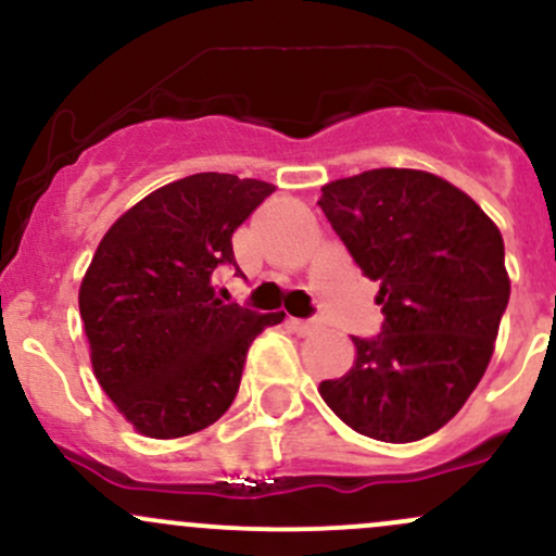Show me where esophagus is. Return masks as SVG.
Masks as SVG:
<instances>
[{
  "mask_svg": "<svg viewBox=\"0 0 556 556\" xmlns=\"http://www.w3.org/2000/svg\"><path fill=\"white\" fill-rule=\"evenodd\" d=\"M286 324H289L291 331H296V333H313V331H318V324H315V320L289 318V320H286Z\"/></svg>",
  "mask_w": 556,
  "mask_h": 556,
  "instance_id": "obj_1",
  "label": "esophagus"
}]
</instances>
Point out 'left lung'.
<instances>
[{
	"mask_svg": "<svg viewBox=\"0 0 556 556\" xmlns=\"http://www.w3.org/2000/svg\"><path fill=\"white\" fill-rule=\"evenodd\" d=\"M318 206L363 276L379 280L384 328L320 381L355 432L414 443L462 410L491 363L509 302L504 238L464 190L421 169H368L326 182Z\"/></svg>",
	"mask_w": 556,
	"mask_h": 556,
	"instance_id": "1",
	"label": "left lung"
}]
</instances>
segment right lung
I'll return each mask as SVG.
<instances>
[{"instance_id": "1", "label": "right lung", "mask_w": 556, "mask_h": 556, "mask_svg": "<svg viewBox=\"0 0 556 556\" xmlns=\"http://www.w3.org/2000/svg\"><path fill=\"white\" fill-rule=\"evenodd\" d=\"M276 185L201 172L153 190L100 241L79 286L94 379L135 432L175 440L230 408L249 344L283 313L225 304L214 270ZM236 273H241L236 267Z\"/></svg>"}]
</instances>
